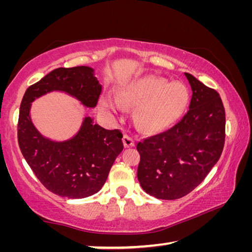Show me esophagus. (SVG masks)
I'll return each mask as SVG.
<instances>
[{"instance_id": "obj_1", "label": "esophagus", "mask_w": 252, "mask_h": 252, "mask_svg": "<svg viewBox=\"0 0 252 252\" xmlns=\"http://www.w3.org/2000/svg\"><path fill=\"white\" fill-rule=\"evenodd\" d=\"M122 140H123V144H125L126 148L133 147L134 143H135L134 139L132 138V136H130L129 134H125V135H123V139H122Z\"/></svg>"}]
</instances>
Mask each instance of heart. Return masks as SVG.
Masks as SVG:
<instances>
[{
  "label": "heart",
  "instance_id": "b5f03b06",
  "mask_svg": "<svg viewBox=\"0 0 252 252\" xmlns=\"http://www.w3.org/2000/svg\"><path fill=\"white\" fill-rule=\"evenodd\" d=\"M187 91L180 83H168L167 80L148 76L125 88L120 101L126 105L140 106L138 121L147 131H161L171 126L180 116L186 104ZM106 109H120L116 97L104 100Z\"/></svg>",
  "mask_w": 252,
  "mask_h": 252
}]
</instances>
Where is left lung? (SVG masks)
I'll return each mask as SVG.
<instances>
[{"mask_svg": "<svg viewBox=\"0 0 252 252\" xmlns=\"http://www.w3.org/2000/svg\"><path fill=\"white\" fill-rule=\"evenodd\" d=\"M192 95L176 125L136 144L138 180L148 194L163 200L185 197L201 183L222 153L225 113L219 93L185 73Z\"/></svg>", "mask_w": 252, "mask_h": 252, "instance_id": "left-lung-1", "label": "left lung"}]
</instances>
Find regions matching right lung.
Listing matches in <instances>:
<instances>
[{"label":"right lung","instance_id":"1","mask_svg":"<svg viewBox=\"0 0 252 252\" xmlns=\"http://www.w3.org/2000/svg\"><path fill=\"white\" fill-rule=\"evenodd\" d=\"M64 91L89 108H94L102 87L88 66L59 67L30 85L21 102L18 141L20 150L40 182L51 192L69 199L96 193L108 179L116 158L123 150L122 132L106 130L85 118L73 139L54 142L34 127L31 102L50 91Z\"/></svg>","mask_w":252,"mask_h":252}]
</instances>
